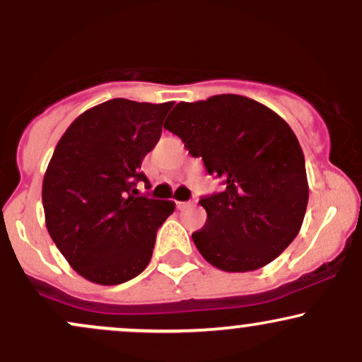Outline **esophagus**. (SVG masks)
<instances>
[{"instance_id":"1","label":"esophagus","mask_w":362,"mask_h":362,"mask_svg":"<svg viewBox=\"0 0 362 362\" xmlns=\"http://www.w3.org/2000/svg\"><path fill=\"white\" fill-rule=\"evenodd\" d=\"M195 204V201L192 199V201H187V202H177V207L178 209H185V207H189V206H194Z\"/></svg>"}]
</instances>
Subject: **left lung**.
I'll use <instances>...</instances> for the list:
<instances>
[{
  "instance_id": "1",
  "label": "left lung",
  "mask_w": 362,
  "mask_h": 362,
  "mask_svg": "<svg viewBox=\"0 0 362 362\" xmlns=\"http://www.w3.org/2000/svg\"><path fill=\"white\" fill-rule=\"evenodd\" d=\"M165 129L224 185L199 201L207 213L192 233L201 255L226 272L255 271L279 257L300 233L308 204L305 156L288 122L228 93L177 103Z\"/></svg>"
}]
</instances>
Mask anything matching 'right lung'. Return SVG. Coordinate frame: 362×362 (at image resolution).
<instances>
[{
  "instance_id": "right-lung-1",
  "label": "right lung",
  "mask_w": 362,
  "mask_h": 362,
  "mask_svg": "<svg viewBox=\"0 0 362 362\" xmlns=\"http://www.w3.org/2000/svg\"><path fill=\"white\" fill-rule=\"evenodd\" d=\"M173 102L114 98L83 112L49 161L42 204L49 235L80 276L115 286L139 276L173 201L141 195L144 156L156 146Z\"/></svg>"
}]
</instances>
